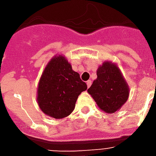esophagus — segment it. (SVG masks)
I'll use <instances>...</instances> for the list:
<instances>
[{
	"instance_id": "1",
	"label": "esophagus",
	"mask_w": 156,
	"mask_h": 156,
	"mask_svg": "<svg viewBox=\"0 0 156 156\" xmlns=\"http://www.w3.org/2000/svg\"><path fill=\"white\" fill-rule=\"evenodd\" d=\"M86 83H87V86H88V88H89L92 84V81L91 80H88V81L86 82Z\"/></svg>"
}]
</instances>
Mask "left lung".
Returning <instances> with one entry per match:
<instances>
[{
    "instance_id": "1",
    "label": "left lung",
    "mask_w": 156,
    "mask_h": 156,
    "mask_svg": "<svg viewBox=\"0 0 156 156\" xmlns=\"http://www.w3.org/2000/svg\"><path fill=\"white\" fill-rule=\"evenodd\" d=\"M88 93L101 110L113 114L128 100L129 88L117 64L106 61L98 67L97 78Z\"/></svg>"
}]
</instances>
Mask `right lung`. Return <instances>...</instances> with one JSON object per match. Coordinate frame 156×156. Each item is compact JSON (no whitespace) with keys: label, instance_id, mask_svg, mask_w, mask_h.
I'll return each mask as SVG.
<instances>
[{"label":"right lung","instance_id":"add662e5","mask_svg":"<svg viewBox=\"0 0 156 156\" xmlns=\"http://www.w3.org/2000/svg\"><path fill=\"white\" fill-rule=\"evenodd\" d=\"M87 84L74 72L64 56L51 58L41 74L37 87V101L45 115L62 119L73 111L78 95Z\"/></svg>","mask_w":156,"mask_h":156}]
</instances>
